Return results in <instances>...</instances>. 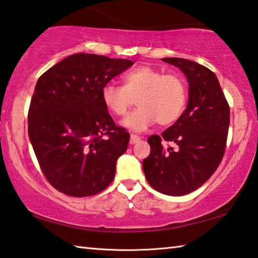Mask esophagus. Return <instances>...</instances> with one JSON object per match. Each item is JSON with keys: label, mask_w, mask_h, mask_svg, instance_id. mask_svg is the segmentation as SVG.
Returning <instances> with one entry per match:
<instances>
[{"label": "esophagus", "mask_w": 258, "mask_h": 258, "mask_svg": "<svg viewBox=\"0 0 258 258\" xmlns=\"http://www.w3.org/2000/svg\"><path fill=\"white\" fill-rule=\"evenodd\" d=\"M138 141H140V137H138V135H135V134H131V137H130L131 145H134V143H137Z\"/></svg>", "instance_id": "34e87169"}]
</instances>
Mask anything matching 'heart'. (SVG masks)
<instances>
[{
    "label": "heart",
    "mask_w": 258,
    "mask_h": 258,
    "mask_svg": "<svg viewBox=\"0 0 258 258\" xmlns=\"http://www.w3.org/2000/svg\"><path fill=\"white\" fill-rule=\"evenodd\" d=\"M102 101L115 116H124L137 98L138 108L123 120L133 131L141 132L156 121L168 126L184 111L187 87L177 74H164L155 67L139 66L124 76V86L108 83L101 92Z\"/></svg>",
    "instance_id": "b5f03b06"
}]
</instances>
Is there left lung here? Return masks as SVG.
<instances>
[{
  "label": "left lung",
  "mask_w": 258,
  "mask_h": 258,
  "mask_svg": "<svg viewBox=\"0 0 258 258\" xmlns=\"http://www.w3.org/2000/svg\"><path fill=\"white\" fill-rule=\"evenodd\" d=\"M185 74L189 101L184 112L161 135L148 138L150 155L143 160L146 178L155 190L184 196L202 186L223 158L230 107L215 74L195 61L163 58Z\"/></svg>",
  "instance_id": "8db88e82"
}]
</instances>
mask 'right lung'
<instances>
[{"label":"right lung","mask_w":258,"mask_h":258,"mask_svg":"<svg viewBox=\"0 0 258 258\" xmlns=\"http://www.w3.org/2000/svg\"><path fill=\"white\" fill-rule=\"evenodd\" d=\"M126 59L76 53L38 78L28 110V135L50 184L90 197L112 182L130 134L102 101L103 86L132 66Z\"/></svg>","instance_id":"right-lung-1"}]
</instances>
